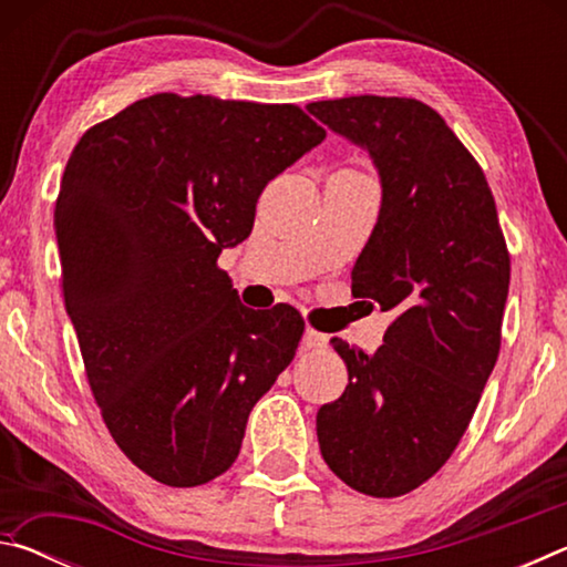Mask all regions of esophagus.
I'll return each mask as SVG.
<instances>
[{"mask_svg": "<svg viewBox=\"0 0 567 567\" xmlns=\"http://www.w3.org/2000/svg\"><path fill=\"white\" fill-rule=\"evenodd\" d=\"M302 348L305 350H324L328 348V334L307 328L302 334Z\"/></svg>", "mask_w": 567, "mask_h": 567, "instance_id": "34e87169", "label": "esophagus"}]
</instances>
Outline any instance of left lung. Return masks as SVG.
I'll return each mask as SVG.
<instances>
[{"label": "left lung", "instance_id": "1", "mask_svg": "<svg viewBox=\"0 0 567 567\" xmlns=\"http://www.w3.org/2000/svg\"><path fill=\"white\" fill-rule=\"evenodd\" d=\"M307 110L380 172L352 297L392 312L375 352L332 338L350 382L318 412L320 450L352 491L398 497L447 463L473 420L501 352L511 255L483 169L433 107L360 94Z\"/></svg>", "mask_w": 567, "mask_h": 567}]
</instances>
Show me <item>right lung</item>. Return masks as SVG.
I'll list each match as a JSON object with an SVG mask.
<instances>
[{
    "label": "right lung",
    "instance_id": "1",
    "mask_svg": "<svg viewBox=\"0 0 567 567\" xmlns=\"http://www.w3.org/2000/svg\"><path fill=\"white\" fill-rule=\"evenodd\" d=\"M322 140L297 104L162 92L72 150L54 207L64 307L104 425L157 483L223 475L295 358L302 315L249 310L217 257L252 233L267 182Z\"/></svg>",
    "mask_w": 567,
    "mask_h": 567
}]
</instances>
